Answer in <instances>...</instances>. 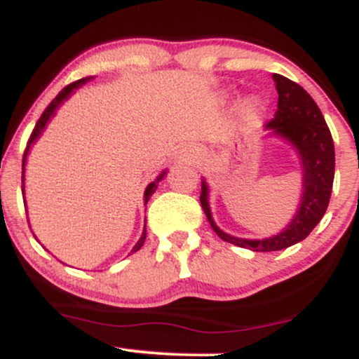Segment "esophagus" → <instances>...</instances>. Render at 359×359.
Here are the masks:
<instances>
[{
  "mask_svg": "<svg viewBox=\"0 0 359 359\" xmlns=\"http://www.w3.org/2000/svg\"><path fill=\"white\" fill-rule=\"evenodd\" d=\"M177 158H179V162H194L197 158V147L192 143H185L177 154Z\"/></svg>",
  "mask_w": 359,
  "mask_h": 359,
  "instance_id": "obj_1",
  "label": "esophagus"
}]
</instances>
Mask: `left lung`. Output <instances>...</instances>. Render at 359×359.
<instances>
[{"label":"left lung","instance_id":"1","mask_svg":"<svg viewBox=\"0 0 359 359\" xmlns=\"http://www.w3.org/2000/svg\"><path fill=\"white\" fill-rule=\"evenodd\" d=\"M273 81L278 93V106L273 119L266 123V130H271L273 135L292 143L300 156L304 170V192L294 219L282 233L265 240H245L231 236L221 231L212 219L205 180H203L201 189V205L214 233L222 241L253 251H278L306 240L323 219L334 182V142L319 106L297 82L280 74H273Z\"/></svg>","mask_w":359,"mask_h":359}]
</instances>
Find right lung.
Returning a JSON list of instances; mask_svg holds the SVG:
<instances>
[{
	"label": "right lung",
	"instance_id": "right-lung-1",
	"mask_svg": "<svg viewBox=\"0 0 359 359\" xmlns=\"http://www.w3.org/2000/svg\"><path fill=\"white\" fill-rule=\"evenodd\" d=\"M89 79H90V77H84V79H79V81L72 82V84H69L67 88L62 89L60 93L55 96V100H53V101L50 102V104L47 106V109L43 111L42 116H40L39 121H36V125H35V128H34V131H32L30 140H28V145H27V148H25V154H23V165H22V192H23V194H25V184H23V180H25V163H27V155H28V150H30V145L35 142L36 138L40 137V135H42L43 128L47 126V123L50 121V118L53 116V114H55V109L59 108L62 102L67 100L69 96H71L72 90L77 89V88H81V86L84 84L86 81H89ZM165 174H167V172H162V174H160V175L156 177V179L154 180V182H150V184L147 185V189H145V204L148 203V199H150V197H151V194H154V192L156 191V187H158V182L163 179V175H165ZM145 238H147V226H145V228H143L142 238H140L137 245L133 246V250H131V253H135V251H138L140 248H142L143 243H145Z\"/></svg>",
	"mask_w": 359,
	"mask_h": 359
}]
</instances>
